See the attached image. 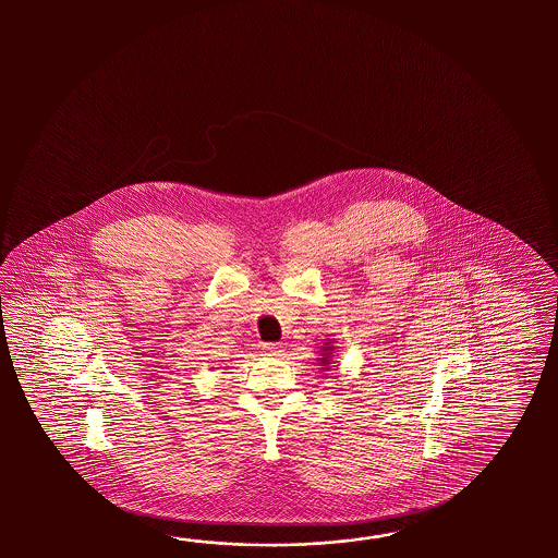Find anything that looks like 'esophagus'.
I'll return each mask as SVG.
<instances>
[{"instance_id":"obj_1","label":"esophagus","mask_w":558,"mask_h":558,"mask_svg":"<svg viewBox=\"0 0 558 558\" xmlns=\"http://www.w3.org/2000/svg\"><path fill=\"white\" fill-rule=\"evenodd\" d=\"M263 349H265V353H267V355L271 356H281V353H283V349H281L279 344L275 343H267Z\"/></svg>"}]
</instances>
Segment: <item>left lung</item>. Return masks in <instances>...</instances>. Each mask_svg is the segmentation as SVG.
Listing matches in <instances>:
<instances>
[{
  "label": "left lung",
  "mask_w": 558,
  "mask_h": 558,
  "mask_svg": "<svg viewBox=\"0 0 558 558\" xmlns=\"http://www.w3.org/2000/svg\"><path fill=\"white\" fill-rule=\"evenodd\" d=\"M332 349H335V347H331V341L325 343V347H323V353H320L319 356L320 368H329V365H331Z\"/></svg>",
  "instance_id": "obj_1"
}]
</instances>
